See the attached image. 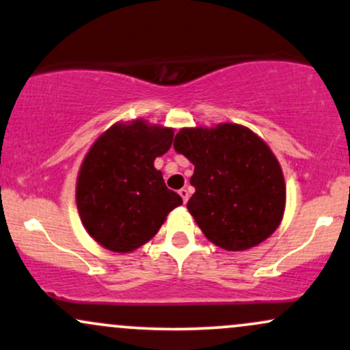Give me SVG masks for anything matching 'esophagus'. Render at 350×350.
Here are the masks:
<instances>
[{"mask_svg":"<svg viewBox=\"0 0 350 350\" xmlns=\"http://www.w3.org/2000/svg\"><path fill=\"white\" fill-rule=\"evenodd\" d=\"M179 196H180V198H183V202H184V204H186L187 200H189V191H187V189H184V187L180 189Z\"/></svg>","mask_w":350,"mask_h":350,"instance_id":"1","label":"esophagus"}]
</instances>
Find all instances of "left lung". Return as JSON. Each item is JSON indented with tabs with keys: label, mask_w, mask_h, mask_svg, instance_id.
Segmentation results:
<instances>
[{
	"label": "left lung",
	"mask_w": 350,
	"mask_h": 350,
	"mask_svg": "<svg viewBox=\"0 0 350 350\" xmlns=\"http://www.w3.org/2000/svg\"><path fill=\"white\" fill-rule=\"evenodd\" d=\"M174 150L194 164L187 208L217 247H256L280 226L286 186L278 159L252 130L235 123L183 128Z\"/></svg>",
	"instance_id": "left-lung-1"
}]
</instances>
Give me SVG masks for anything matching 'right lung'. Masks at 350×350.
I'll list each match as a JSON object with an SVG mask.
<instances>
[{"label": "right lung", "instance_id": "obj_1", "mask_svg": "<svg viewBox=\"0 0 350 350\" xmlns=\"http://www.w3.org/2000/svg\"><path fill=\"white\" fill-rule=\"evenodd\" d=\"M172 136V128L133 120L110 126L88 150L75 200L88 235L107 250H136L183 204L154 167V159L171 148Z\"/></svg>", "mask_w": 350, "mask_h": 350}]
</instances>
